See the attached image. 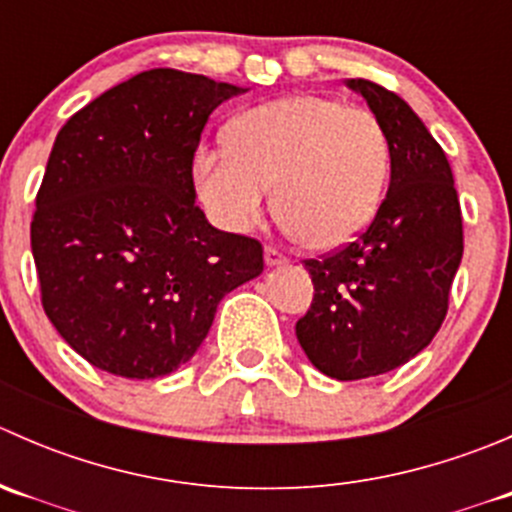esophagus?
Segmentation results:
<instances>
[{"mask_svg":"<svg viewBox=\"0 0 512 512\" xmlns=\"http://www.w3.org/2000/svg\"><path fill=\"white\" fill-rule=\"evenodd\" d=\"M287 257L282 255V252H277L275 247H265V265L267 267H282L287 265Z\"/></svg>","mask_w":512,"mask_h":512,"instance_id":"34e87169","label":"esophagus"}]
</instances>
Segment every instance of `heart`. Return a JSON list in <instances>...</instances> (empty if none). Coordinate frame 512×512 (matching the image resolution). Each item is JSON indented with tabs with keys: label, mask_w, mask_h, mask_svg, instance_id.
Wrapping results in <instances>:
<instances>
[{
	"label": "heart",
	"mask_w": 512,
	"mask_h": 512,
	"mask_svg": "<svg viewBox=\"0 0 512 512\" xmlns=\"http://www.w3.org/2000/svg\"><path fill=\"white\" fill-rule=\"evenodd\" d=\"M200 203L227 232L252 230L275 210L312 250H339L369 227L389 175L379 118L319 94L260 103L235 118L227 146L200 148Z\"/></svg>",
	"instance_id": "obj_1"
}]
</instances>
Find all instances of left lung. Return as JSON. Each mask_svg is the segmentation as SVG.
I'll return each instance as SVG.
<instances>
[{
    "mask_svg": "<svg viewBox=\"0 0 512 512\" xmlns=\"http://www.w3.org/2000/svg\"><path fill=\"white\" fill-rule=\"evenodd\" d=\"M364 96L389 141L391 180L374 223L344 250L307 260L314 302L297 339L322 374L339 381L379 376L431 344L463 257L453 173L414 108L364 79Z\"/></svg>",
    "mask_w": 512,
    "mask_h": 512,
    "instance_id": "left-lung-1",
    "label": "left lung"
}]
</instances>
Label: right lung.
Segmentation results:
<instances>
[{"mask_svg": "<svg viewBox=\"0 0 512 512\" xmlns=\"http://www.w3.org/2000/svg\"><path fill=\"white\" fill-rule=\"evenodd\" d=\"M250 89L175 69L113 86L64 123L36 195L46 317L76 354L126 379L193 359L220 299L262 275V245L195 205L210 113Z\"/></svg>", "mask_w": 512, "mask_h": 512, "instance_id": "add662e5", "label": "right lung"}]
</instances>
